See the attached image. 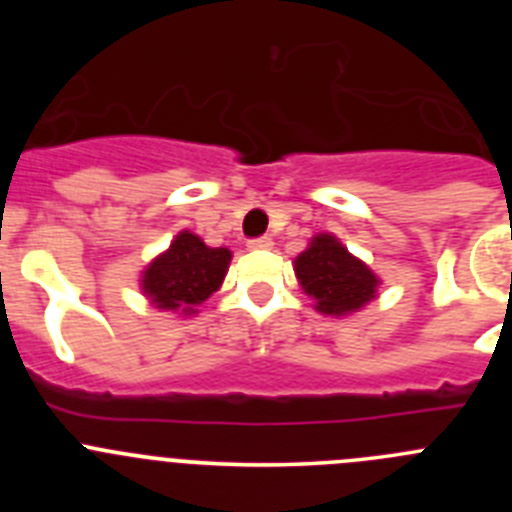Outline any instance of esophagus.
<instances>
[{
	"label": "esophagus",
	"mask_w": 512,
	"mask_h": 512,
	"mask_svg": "<svg viewBox=\"0 0 512 512\" xmlns=\"http://www.w3.org/2000/svg\"><path fill=\"white\" fill-rule=\"evenodd\" d=\"M274 246V241H271L269 235H261V238H253V241H248V248L251 251H266V248Z\"/></svg>",
	"instance_id": "34e87169"
}]
</instances>
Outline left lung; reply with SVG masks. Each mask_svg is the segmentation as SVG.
I'll use <instances>...</instances> for the list:
<instances>
[{
    "mask_svg": "<svg viewBox=\"0 0 512 512\" xmlns=\"http://www.w3.org/2000/svg\"><path fill=\"white\" fill-rule=\"evenodd\" d=\"M295 274L305 295L315 300V310L323 315L343 318L377 297V274L330 233L312 238L295 259Z\"/></svg>",
    "mask_w": 512,
    "mask_h": 512,
    "instance_id": "8db88e82",
    "label": "left lung"
}]
</instances>
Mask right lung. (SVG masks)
Segmentation results:
<instances>
[{"instance_id":"add662e5","label":"right lung","mask_w":512,"mask_h":512,"mask_svg":"<svg viewBox=\"0 0 512 512\" xmlns=\"http://www.w3.org/2000/svg\"><path fill=\"white\" fill-rule=\"evenodd\" d=\"M233 253L205 246L200 235L182 230L140 277L143 295L158 310L194 315L197 307L220 289Z\"/></svg>"}]
</instances>
